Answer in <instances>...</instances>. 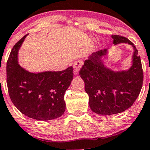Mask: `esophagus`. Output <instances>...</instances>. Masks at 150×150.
Instances as JSON below:
<instances>
[{
    "label": "esophagus",
    "instance_id": "esophagus-1",
    "mask_svg": "<svg viewBox=\"0 0 150 150\" xmlns=\"http://www.w3.org/2000/svg\"><path fill=\"white\" fill-rule=\"evenodd\" d=\"M82 65V63L81 61H77L76 63L74 66V75H77L79 74V71L81 69V66Z\"/></svg>",
    "mask_w": 150,
    "mask_h": 150
}]
</instances>
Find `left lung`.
I'll list each match as a JSON object with an SVG mask.
<instances>
[{"mask_svg": "<svg viewBox=\"0 0 150 150\" xmlns=\"http://www.w3.org/2000/svg\"><path fill=\"white\" fill-rule=\"evenodd\" d=\"M113 45L129 44L134 49L132 64L126 70H113L105 64L108 49L91 54L79 71L89 95L91 110L99 115L120 113L131 107L140 93L143 71L138 50L127 38L112 35Z\"/></svg>", "mask_w": 150, "mask_h": 150, "instance_id": "left-lung-1", "label": "left lung"}]
</instances>
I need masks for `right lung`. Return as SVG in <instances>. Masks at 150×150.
<instances>
[{
	"label": "right lung",
	"instance_id": "add662e5",
	"mask_svg": "<svg viewBox=\"0 0 150 150\" xmlns=\"http://www.w3.org/2000/svg\"><path fill=\"white\" fill-rule=\"evenodd\" d=\"M25 35L13 46L6 64L7 85L12 103L21 113L38 121H50L64 113V94L74 77L73 67L61 71H29L18 64Z\"/></svg>",
	"mask_w": 150,
	"mask_h": 150
}]
</instances>
